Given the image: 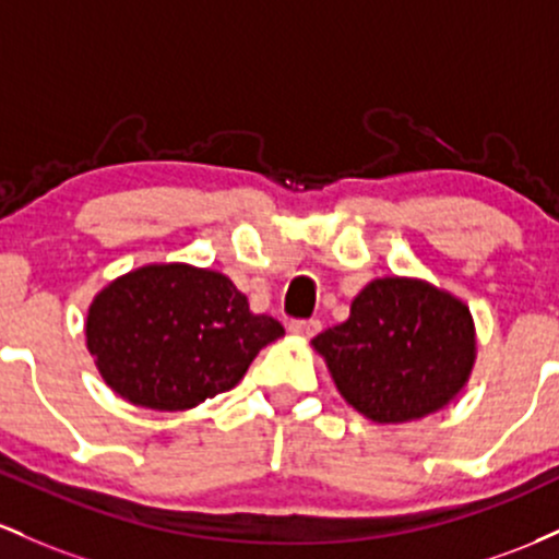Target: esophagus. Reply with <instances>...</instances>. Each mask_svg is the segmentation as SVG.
I'll list each match as a JSON object with an SVG mask.
<instances>
[{
	"label": "esophagus",
	"instance_id": "34e87169",
	"mask_svg": "<svg viewBox=\"0 0 559 559\" xmlns=\"http://www.w3.org/2000/svg\"><path fill=\"white\" fill-rule=\"evenodd\" d=\"M319 328H322V324H319L317 319H296V322H290V332L298 337H313Z\"/></svg>",
	"mask_w": 559,
	"mask_h": 559
}]
</instances>
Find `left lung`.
<instances>
[{
    "mask_svg": "<svg viewBox=\"0 0 559 559\" xmlns=\"http://www.w3.org/2000/svg\"><path fill=\"white\" fill-rule=\"evenodd\" d=\"M311 343L341 396L374 423H406L447 406L475 359L467 306L401 277L369 282L346 322L319 332Z\"/></svg>",
    "mask_w": 559,
    "mask_h": 559,
    "instance_id": "left-lung-1",
    "label": "left lung"
}]
</instances>
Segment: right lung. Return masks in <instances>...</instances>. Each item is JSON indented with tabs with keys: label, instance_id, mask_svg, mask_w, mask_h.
<instances>
[{
	"label": "right lung",
	"instance_id": "1",
	"mask_svg": "<svg viewBox=\"0 0 559 559\" xmlns=\"http://www.w3.org/2000/svg\"><path fill=\"white\" fill-rule=\"evenodd\" d=\"M285 328L250 313L229 277L187 263L142 266L110 282L86 317L105 382L147 409H192L229 391Z\"/></svg>",
	"mask_w": 559,
	"mask_h": 559
}]
</instances>
